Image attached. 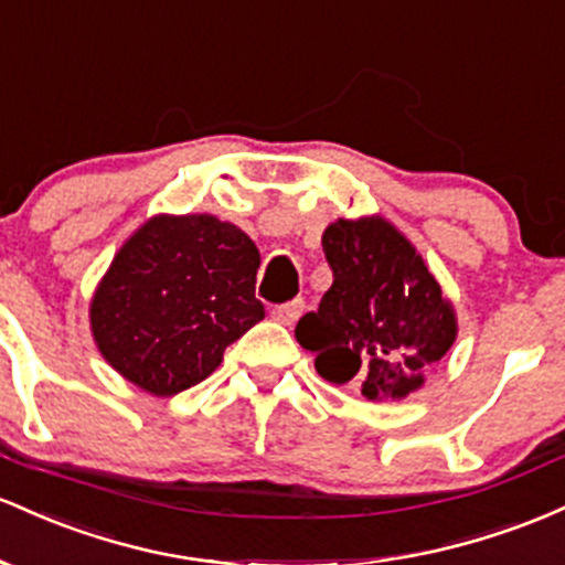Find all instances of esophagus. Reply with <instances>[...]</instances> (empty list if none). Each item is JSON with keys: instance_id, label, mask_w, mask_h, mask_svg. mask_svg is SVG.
Here are the masks:
<instances>
[{"instance_id": "obj_1", "label": "esophagus", "mask_w": 565, "mask_h": 565, "mask_svg": "<svg viewBox=\"0 0 565 565\" xmlns=\"http://www.w3.org/2000/svg\"><path fill=\"white\" fill-rule=\"evenodd\" d=\"M301 312H303V301L301 299H294V301L282 303V307L271 309V320H277V322H280V326H294V322L299 320Z\"/></svg>"}]
</instances>
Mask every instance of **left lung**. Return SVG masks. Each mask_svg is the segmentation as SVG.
<instances>
[{"mask_svg":"<svg viewBox=\"0 0 565 565\" xmlns=\"http://www.w3.org/2000/svg\"><path fill=\"white\" fill-rule=\"evenodd\" d=\"M333 285L296 326L315 367L367 401H401L446 358L456 315L424 258L382 215L339 218L322 234Z\"/></svg>","mask_w":565,"mask_h":565,"instance_id":"obj_1","label":"left lung"}]
</instances>
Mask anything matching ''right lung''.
Wrapping results in <instances>:
<instances>
[{"label":"right lung","instance_id":"1","mask_svg":"<svg viewBox=\"0 0 565 565\" xmlns=\"http://www.w3.org/2000/svg\"><path fill=\"white\" fill-rule=\"evenodd\" d=\"M258 248L215 215H154L95 288L90 328L100 354L157 397L207 379L224 350L264 320Z\"/></svg>","mask_w":565,"mask_h":565}]
</instances>
